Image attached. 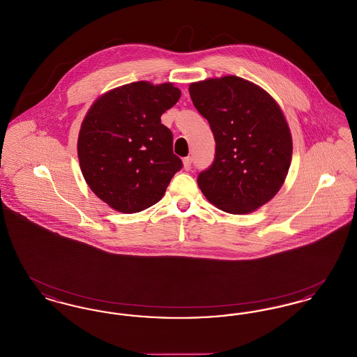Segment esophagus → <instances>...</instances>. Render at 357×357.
<instances>
[{"mask_svg":"<svg viewBox=\"0 0 357 357\" xmlns=\"http://www.w3.org/2000/svg\"><path fill=\"white\" fill-rule=\"evenodd\" d=\"M191 163H192V159H191L190 156H186V158L183 159V169L186 171L190 170V169H191Z\"/></svg>","mask_w":357,"mask_h":357,"instance_id":"1","label":"esophagus"}]
</instances>
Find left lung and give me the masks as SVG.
<instances>
[{"label": "left lung", "mask_w": 357, "mask_h": 357, "mask_svg": "<svg viewBox=\"0 0 357 357\" xmlns=\"http://www.w3.org/2000/svg\"><path fill=\"white\" fill-rule=\"evenodd\" d=\"M188 91L215 139L214 162L197 179L204 197L230 214L269 202L291 160V136L278 104L237 76L192 83Z\"/></svg>", "instance_id": "8db88e82"}]
</instances>
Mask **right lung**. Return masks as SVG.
<instances>
[{"mask_svg":"<svg viewBox=\"0 0 357 357\" xmlns=\"http://www.w3.org/2000/svg\"><path fill=\"white\" fill-rule=\"evenodd\" d=\"M181 98L170 84L137 82L115 88L88 111L77 140L89 188L108 206L132 214L159 202L183 167L160 116Z\"/></svg>","mask_w":357,"mask_h":357,"instance_id":"right-lung-1","label":"right lung"}]
</instances>
